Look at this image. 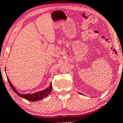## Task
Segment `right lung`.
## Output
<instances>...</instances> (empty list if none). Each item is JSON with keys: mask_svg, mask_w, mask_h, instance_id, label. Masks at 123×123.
<instances>
[{"mask_svg": "<svg viewBox=\"0 0 123 123\" xmlns=\"http://www.w3.org/2000/svg\"><path fill=\"white\" fill-rule=\"evenodd\" d=\"M6 68L5 67V71H6ZM6 77H7V80L8 81V82H9L10 87H11L12 90H13L14 91V92L16 93L19 96H20V98H25V99H26L30 101H39V100H42L43 98H46V97L48 95L50 94V92H51L52 91V83H51L49 85V87H47L46 89H45L44 90H43L38 91V92H37L35 93H33V94H20V93L15 89L13 85H12L11 82L10 81V80L8 77L7 75H6Z\"/></svg>", "mask_w": 123, "mask_h": 123, "instance_id": "add662e5", "label": "right lung"}]
</instances>
